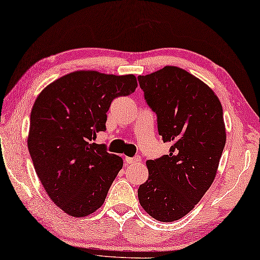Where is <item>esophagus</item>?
I'll return each instance as SVG.
<instances>
[{
    "instance_id": "34e87169",
    "label": "esophagus",
    "mask_w": 260,
    "mask_h": 260,
    "mask_svg": "<svg viewBox=\"0 0 260 260\" xmlns=\"http://www.w3.org/2000/svg\"><path fill=\"white\" fill-rule=\"evenodd\" d=\"M139 160H140V158H139L138 155H137V156H134V158H130V156H126V158L124 159L125 164H127V165H133V164H136V162H138Z\"/></svg>"
}]
</instances>
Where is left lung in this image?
Segmentation results:
<instances>
[{
    "instance_id": "1",
    "label": "left lung",
    "mask_w": 260,
    "mask_h": 260,
    "mask_svg": "<svg viewBox=\"0 0 260 260\" xmlns=\"http://www.w3.org/2000/svg\"><path fill=\"white\" fill-rule=\"evenodd\" d=\"M169 154L148 160L138 198L152 218L173 222L192 210L214 181L226 144L222 106L205 83L177 67L138 76Z\"/></svg>"
}]
</instances>
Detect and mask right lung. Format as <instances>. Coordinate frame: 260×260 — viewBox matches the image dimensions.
Returning <instances> with one entry per match:
<instances>
[{
    "label": "right lung",
    "instance_id": "obj_1",
    "mask_svg": "<svg viewBox=\"0 0 260 260\" xmlns=\"http://www.w3.org/2000/svg\"><path fill=\"white\" fill-rule=\"evenodd\" d=\"M136 87L134 75L80 70L38 95L29 120V155L46 192L67 214L82 218L104 204L123 160L92 140L106 130L112 101Z\"/></svg>",
    "mask_w": 260,
    "mask_h": 260
}]
</instances>
